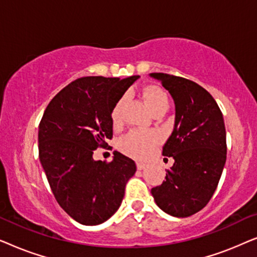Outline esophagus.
<instances>
[{
    "label": "esophagus",
    "instance_id": "1",
    "mask_svg": "<svg viewBox=\"0 0 257 257\" xmlns=\"http://www.w3.org/2000/svg\"><path fill=\"white\" fill-rule=\"evenodd\" d=\"M147 167V164H145V163H140V161H138V163H137V168H138V170H145V168Z\"/></svg>",
    "mask_w": 257,
    "mask_h": 257
}]
</instances>
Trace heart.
Wrapping results in <instances>:
<instances>
[{
	"mask_svg": "<svg viewBox=\"0 0 257 257\" xmlns=\"http://www.w3.org/2000/svg\"><path fill=\"white\" fill-rule=\"evenodd\" d=\"M143 98L151 112L158 110H167L168 98L163 89L158 86H147L143 90ZM125 103V97H121L114 104L111 111L112 125L119 126L121 124V112ZM159 143V136L153 131H142L133 130L122 137L119 142V149L127 156L136 159H145L153 152L154 147Z\"/></svg>",
	"mask_w": 257,
	"mask_h": 257,
	"instance_id": "obj_1",
	"label": "heart"
}]
</instances>
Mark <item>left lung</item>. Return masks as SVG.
<instances>
[{"mask_svg":"<svg viewBox=\"0 0 257 257\" xmlns=\"http://www.w3.org/2000/svg\"><path fill=\"white\" fill-rule=\"evenodd\" d=\"M173 98L174 127L163 156L174 159L163 184L151 189L165 213L187 217L209 202L227 158L223 115L208 91L192 80L153 72Z\"/></svg>","mask_w":257,"mask_h":257,"instance_id":"8db88e82","label":"left lung"}]
</instances>
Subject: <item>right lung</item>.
Here are the masks:
<instances>
[{"mask_svg":"<svg viewBox=\"0 0 257 257\" xmlns=\"http://www.w3.org/2000/svg\"><path fill=\"white\" fill-rule=\"evenodd\" d=\"M139 78L82 77L59 91L45 108L38 131L42 167L59 206L77 222L97 226L121 205L136 163L115 151L111 163L93 159L112 138L111 111Z\"/></svg>","mask_w":257,"mask_h":257,"instance_id":"add662e5","label":"right lung"}]
</instances>
